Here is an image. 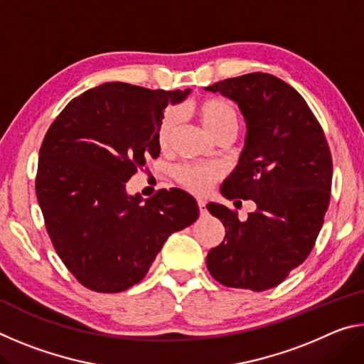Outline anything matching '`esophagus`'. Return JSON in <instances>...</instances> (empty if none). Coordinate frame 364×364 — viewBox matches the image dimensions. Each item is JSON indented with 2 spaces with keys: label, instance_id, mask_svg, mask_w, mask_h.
Masks as SVG:
<instances>
[{
  "label": "esophagus",
  "instance_id": "34e87169",
  "mask_svg": "<svg viewBox=\"0 0 364 364\" xmlns=\"http://www.w3.org/2000/svg\"><path fill=\"white\" fill-rule=\"evenodd\" d=\"M197 205H199L200 213H205V200L204 199H197Z\"/></svg>",
  "mask_w": 364,
  "mask_h": 364
}]
</instances>
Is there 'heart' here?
Listing matches in <instances>:
<instances>
[{"label": "heart", "mask_w": 364, "mask_h": 364, "mask_svg": "<svg viewBox=\"0 0 364 364\" xmlns=\"http://www.w3.org/2000/svg\"><path fill=\"white\" fill-rule=\"evenodd\" d=\"M196 114L217 139L226 133H236L237 130V110L230 101L221 100V97H208V100L200 101L196 106ZM178 122H180V115L175 110H170L164 117L157 132L160 147H167L170 144ZM221 175H223V170L215 164H184L175 170L176 181L194 194H205L212 188V184L220 180Z\"/></svg>", "instance_id": "obj_1"}]
</instances>
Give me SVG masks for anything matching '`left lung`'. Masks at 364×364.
I'll return each instance as SVG.
<instances>
[{
	"label": "left lung",
	"instance_id": "1",
	"mask_svg": "<svg viewBox=\"0 0 364 364\" xmlns=\"http://www.w3.org/2000/svg\"><path fill=\"white\" fill-rule=\"evenodd\" d=\"M205 90L236 102L247 127L221 194L257 204L245 221L225 205H207L226 230L207 268L226 287L267 291L305 262L321 231L332 183L328 141L304 97L278 77L254 72Z\"/></svg>",
	"mask_w": 364,
	"mask_h": 364
}]
</instances>
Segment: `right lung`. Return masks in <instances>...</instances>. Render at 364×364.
<instances>
[{"label":"right lung","mask_w":364,"mask_h":364,"mask_svg":"<svg viewBox=\"0 0 364 364\" xmlns=\"http://www.w3.org/2000/svg\"><path fill=\"white\" fill-rule=\"evenodd\" d=\"M191 90L104 83L67 104L40 147L36 197L67 269L95 292H122L144 278L171 232L193 225L199 207L178 188L143 200L127 181L160 154L157 132L168 104Z\"/></svg>","instance_id":"right-lung-1"}]
</instances>
